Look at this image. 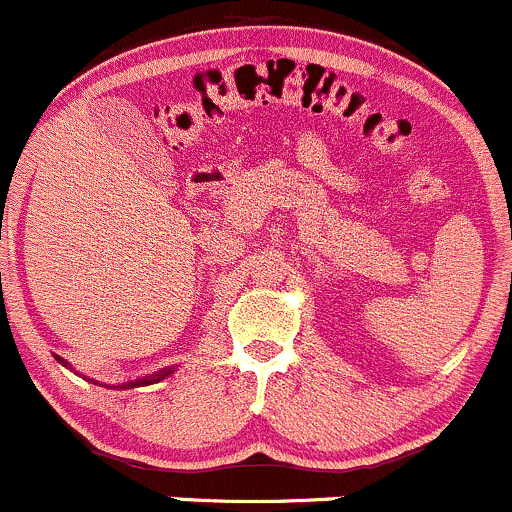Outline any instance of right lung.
Segmentation results:
<instances>
[{
  "label": "right lung",
  "instance_id": "1",
  "mask_svg": "<svg viewBox=\"0 0 512 512\" xmlns=\"http://www.w3.org/2000/svg\"><path fill=\"white\" fill-rule=\"evenodd\" d=\"M55 359H58L60 364H65V367H70V364H67L63 357H55ZM172 372H174V367H165V369H160V372H155V374L140 376V379H133V381H123V384L109 386V389H136V386H150V384H157V381L167 379V376H170Z\"/></svg>",
  "mask_w": 512,
  "mask_h": 512
}]
</instances>
